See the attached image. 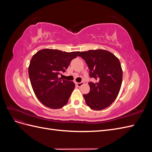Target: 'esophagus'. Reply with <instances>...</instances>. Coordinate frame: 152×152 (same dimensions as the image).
<instances>
[{
    "mask_svg": "<svg viewBox=\"0 0 152 152\" xmlns=\"http://www.w3.org/2000/svg\"><path fill=\"white\" fill-rule=\"evenodd\" d=\"M76 86L78 87H81L82 86H83L84 84V83L83 82H76L75 83Z\"/></svg>",
    "mask_w": 152,
    "mask_h": 152,
    "instance_id": "34e87169",
    "label": "esophagus"
}]
</instances>
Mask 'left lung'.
Segmentation results:
<instances>
[{
	"instance_id": "left-lung-1",
	"label": "left lung",
	"mask_w": 152,
	"mask_h": 152,
	"mask_svg": "<svg viewBox=\"0 0 152 152\" xmlns=\"http://www.w3.org/2000/svg\"><path fill=\"white\" fill-rule=\"evenodd\" d=\"M89 69V76L96 80L89 82L90 91L84 94L87 105L94 110L108 107L116 99L122 82V69L119 59L104 49L89 50L79 55Z\"/></svg>"
}]
</instances>
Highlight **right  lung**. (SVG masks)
I'll list each match as a JSON object with an SVG mask.
<instances>
[{
  "label": "right lung",
  "mask_w": 152,
  "mask_h": 152,
  "mask_svg": "<svg viewBox=\"0 0 152 152\" xmlns=\"http://www.w3.org/2000/svg\"><path fill=\"white\" fill-rule=\"evenodd\" d=\"M79 53L44 49L31 58L28 66L31 85L37 98L45 107L59 109L68 103L75 84L61 80L58 75L65 72L71 61Z\"/></svg>",
  "instance_id": "right-lung-1"
}]
</instances>
